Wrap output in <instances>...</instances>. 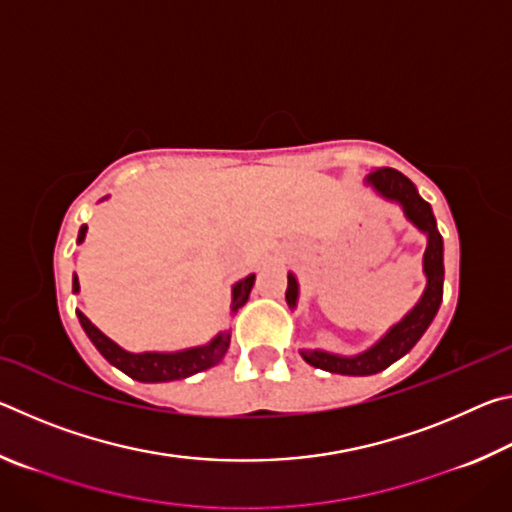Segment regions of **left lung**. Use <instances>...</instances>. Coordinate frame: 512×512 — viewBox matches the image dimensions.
Returning <instances> with one entry per match:
<instances>
[{"mask_svg":"<svg viewBox=\"0 0 512 512\" xmlns=\"http://www.w3.org/2000/svg\"><path fill=\"white\" fill-rule=\"evenodd\" d=\"M368 183L377 189L381 196L391 198L404 207V214L418 225L422 232H427V250H424V273H427V289H424L422 298L409 314H406L400 323H397L384 339H381L375 348L359 354V357H336V354L320 352V350H305L302 359L309 366L323 368L327 372H336V375H354V377H366L375 375V372L386 370L391 363H395L400 357H404L415 343L420 341V336L427 332L433 316L443 300V237L436 228V219H433L431 205L420 198L415 192V187L409 178L397 169L384 167L372 171L368 176ZM298 300V284L296 277L289 275V287H287V302L289 307H296Z\"/></svg>","mask_w":512,"mask_h":512,"instance_id":"obj_1","label":"left lung"}]
</instances>
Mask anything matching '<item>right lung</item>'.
<instances>
[{
  "mask_svg": "<svg viewBox=\"0 0 512 512\" xmlns=\"http://www.w3.org/2000/svg\"><path fill=\"white\" fill-rule=\"evenodd\" d=\"M85 225L79 232V244L85 237ZM255 275H248L246 280H241L235 284L232 289V311H237L241 305H246L248 293L253 289ZM79 291V280L74 275V293ZM76 316H79L81 325L85 329V334L90 336V341L94 343L103 357H106L112 366L119 368L121 372H126L128 377H133L137 381H173V379H185L189 375H196V372L207 370L219 363L225 352H228L230 345V334L223 332L216 336L212 343L203 345V348H192V350H183V352H142V354H133L121 350L117 343H112L108 336H103L97 327H94L88 318H85L83 311L76 309Z\"/></svg>",
  "mask_w": 512,
  "mask_h": 512,
  "instance_id": "obj_1",
  "label": "right lung"
}]
</instances>
